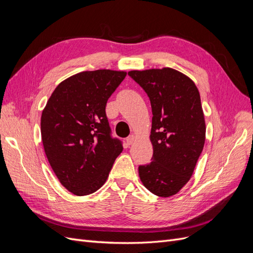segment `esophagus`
Masks as SVG:
<instances>
[{
  "label": "esophagus",
  "instance_id": "esophagus-1",
  "mask_svg": "<svg viewBox=\"0 0 253 253\" xmlns=\"http://www.w3.org/2000/svg\"><path fill=\"white\" fill-rule=\"evenodd\" d=\"M134 141H135V136H134V135L128 136L127 138H126V144H127V145H131Z\"/></svg>",
  "mask_w": 253,
  "mask_h": 253
}]
</instances>
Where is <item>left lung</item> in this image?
<instances>
[{
  "mask_svg": "<svg viewBox=\"0 0 253 253\" xmlns=\"http://www.w3.org/2000/svg\"><path fill=\"white\" fill-rule=\"evenodd\" d=\"M152 106V162L139 166V177L160 197L178 193L192 176L204 149L206 124L201 96L188 76L170 67L131 71Z\"/></svg>",
  "mask_w": 253,
  "mask_h": 253,
  "instance_id": "obj_1",
  "label": "left lung"
}]
</instances>
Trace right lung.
Here are the masks:
<instances>
[{
    "label": "right lung",
    "mask_w": 253,
    "mask_h": 253,
    "mask_svg": "<svg viewBox=\"0 0 253 253\" xmlns=\"http://www.w3.org/2000/svg\"><path fill=\"white\" fill-rule=\"evenodd\" d=\"M122 71H86L52 91L41 116L45 154L61 185L77 196L100 189L124 150L112 138L108 99L126 78Z\"/></svg>",
    "instance_id": "1"
}]
</instances>
